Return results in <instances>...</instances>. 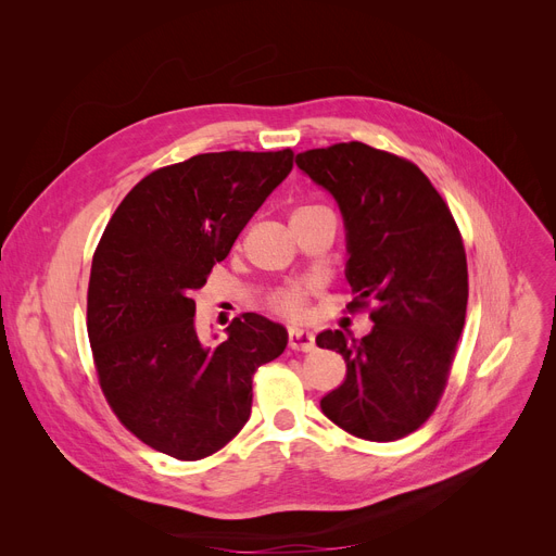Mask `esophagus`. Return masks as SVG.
Listing matches in <instances>:
<instances>
[{
	"label": "esophagus",
	"instance_id": "1",
	"mask_svg": "<svg viewBox=\"0 0 556 556\" xmlns=\"http://www.w3.org/2000/svg\"><path fill=\"white\" fill-rule=\"evenodd\" d=\"M288 346L293 349V352H313L315 346V340H313V333L311 331H304V329H290L288 333Z\"/></svg>",
	"mask_w": 556,
	"mask_h": 556
}]
</instances>
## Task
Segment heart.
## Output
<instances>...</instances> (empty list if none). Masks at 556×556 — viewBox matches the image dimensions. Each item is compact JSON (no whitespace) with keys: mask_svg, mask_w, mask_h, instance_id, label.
<instances>
[{"mask_svg":"<svg viewBox=\"0 0 556 556\" xmlns=\"http://www.w3.org/2000/svg\"><path fill=\"white\" fill-rule=\"evenodd\" d=\"M323 207H313V204H306V207H300L295 210L293 218L298 216H306V214H313V212H319ZM308 295L311 290L306 286H288V288H281L277 290V293L270 298V308L283 317H290V319H300L304 313H306V306H308Z\"/></svg>","mask_w":556,"mask_h":556,"instance_id":"obj_1","label":"heart"}]
</instances>
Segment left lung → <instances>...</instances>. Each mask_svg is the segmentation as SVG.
Wrapping results in <instances>:
<instances>
[{
    "label": "left lung",
    "mask_w": 556,
    "mask_h": 556,
    "mask_svg": "<svg viewBox=\"0 0 556 556\" xmlns=\"http://www.w3.org/2000/svg\"><path fill=\"white\" fill-rule=\"evenodd\" d=\"M338 202L346 227L349 313L371 306L365 338L323 331L315 342L346 363L344 383L319 405L349 434L394 442L440 403L464 329L469 273L444 198L410 160L363 141L298 155Z\"/></svg>",
    "instance_id": "1"
}]
</instances>
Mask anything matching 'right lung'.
Instances as JSON below:
<instances>
[{
	"label": "right lung",
	"mask_w": 556,
	"mask_h": 556,
	"mask_svg": "<svg viewBox=\"0 0 556 556\" xmlns=\"http://www.w3.org/2000/svg\"><path fill=\"white\" fill-rule=\"evenodd\" d=\"M290 149L202 153L146 175L112 214L87 288L99 386L137 440L195 462L239 434L254 371L288 333L256 313L202 344L193 290L207 283L248 220L293 168Z\"/></svg>",
	"instance_id": "right-lung-1"
}]
</instances>
